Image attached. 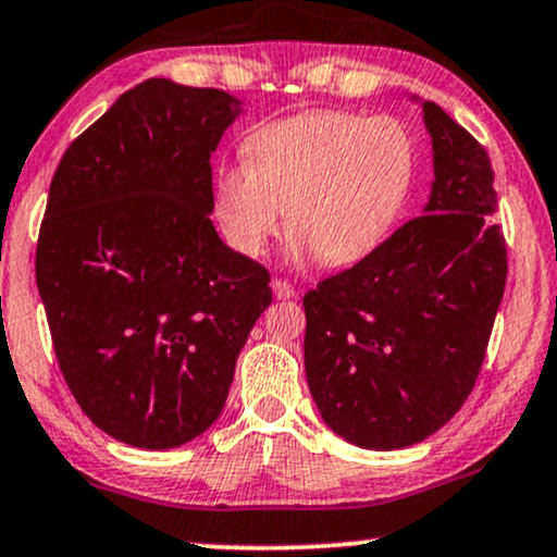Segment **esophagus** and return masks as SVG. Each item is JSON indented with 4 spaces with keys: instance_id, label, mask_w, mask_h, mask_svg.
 I'll return each mask as SVG.
<instances>
[{
    "instance_id": "34e87169",
    "label": "esophagus",
    "mask_w": 557,
    "mask_h": 557,
    "mask_svg": "<svg viewBox=\"0 0 557 557\" xmlns=\"http://www.w3.org/2000/svg\"><path fill=\"white\" fill-rule=\"evenodd\" d=\"M272 290H274V298L280 300H287V298H296V287L290 283H285V280H272Z\"/></svg>"
}]
</instances>
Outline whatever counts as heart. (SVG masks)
<instances>
[{"instance_id":"1","label":"heart","mask_w":557,"mask_h":557,"mask_svg":"<svg viewBox=\"0 0 557 557\" xmlns=\"http://www.w3.org/2000/svg\"><path fill=\"white\" fill-rule=\"evenodd\" d=\"M244 165L214 176L212 210L227 244L261 257L280 225L293 251L324 267L363 259L388 236L410 197L418 147L405 122L313 109L259 124Z\"/></svg>"}]
</instances>
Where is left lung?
<instances>
[{
    "mask_svg": "<svg viewBox=\"0 0 557 557\" xmlns=\"http://www.w3.org/2000/svg\"><path fill=\"white\" fill-rule=\"evenodd\" d=\"M425 214L306 293V379L321 418L363 448L420 444L461 410L504 298L508 253L487 150L425 100Z\"/></svg>",
    "mask_w": 557,
    "mask_h": 557,
    "instance_id": "1",
    "label": "left lung"
}]
</instances>
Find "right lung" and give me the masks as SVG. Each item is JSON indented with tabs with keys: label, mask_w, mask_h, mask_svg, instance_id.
I'll use <instances>...</instances> for the list:
<instances>
[{
	"label": "right lung",
	"mask_w": 557,
	"mask_h": 557,
	"mask_svg": "<svg viewBox=\"0 0 557 557\" xmlns=\"http://www.w3.org/2000/svg\"><path fill=\"white\" fill-rule=\"evenodd\" d=\"M236 100L152 77L66 147L36 283L53 352L100 431L139 448L205 433L272 304L270 272L214 233L210 158Z\"/></svg>",
	"instance_id": "1"
}]
</instances>
